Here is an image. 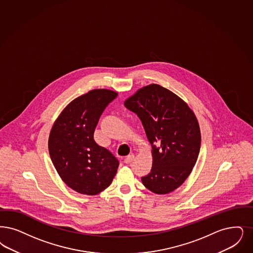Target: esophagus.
Masks as SVG:
<instances>
[{
  "instance_id": "esophagus-1",
  "label": "esophagus",
  "mask_w": 253,
  "mask_h": 253,
  "mask_svg": "<svg viewBox=\"0 0 253 253\" xmlns=\"http://www.w3.org/2000/svg\"><path fill=\"white\" fill-rule=\"evenodd\" d=\"M133 159H134V155H133V154H129L128 156H126V157H125V159H124V163H126V164H130Z\"/></svg>"
}]
</instances>
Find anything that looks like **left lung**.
Segmentation results:
<instances>
[{
	"mask_svg": "<svg viewBox=\"0 0 253 253\" xmlns=\"http://www.w3.org/2000/svg\"><path fill=\"white\" fill-rule=\"evenodd\" d=\"M124 105L138 116L152 145V170L142 177L143 184L155 194L174 191L189 176L200 153L202 136L194 112L156 84L138 89Z\"/></svg>",
	"mask_w": 253,
	"mask_h": 253,
	"instance_id": "1",
	"label": "left lung"
}]
</instances>
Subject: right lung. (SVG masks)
Listing matches in <instances>:
<instances>
[{"label": "right lung", "mask_w": 253, "mask_h": 253, "mask_svg": "<svg viewBox=\"0 0 253 253\" xmlns=\"http://www.w3.org/2000/svg\"><path fill=\"white\" fill-rule=\"evenodd\" d=\"M118 93L93 89L70 102L54 122L49 136V152L61 179L84 195H97L107 188L120 163L94 140V131L105 107Z\"/></svg>", "instance_id": "add662e5"}]
</instances>
